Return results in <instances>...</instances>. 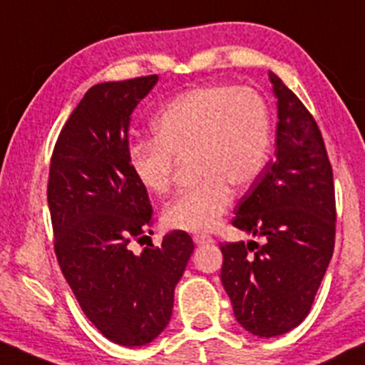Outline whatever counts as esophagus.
I'll return each mask as SVG.
<instances>
[{
	"label": "esophagus",
	"instance_id": "esophagus-1",
	"mask_svg": "<svg viewBox=\"0 0 365 365\" xmlns=\"http://www.w3.org/2000/svg\"><path fill=\"white\" fill-rule=\"evenodd\" d=\"M194 242H195V244H199V246H201V244H211V242H215V239L211 237V235L197 234V235H194Z\"/></svg>",
	"mask_w": 365,
	"mask_h": 365
}]
</instances>
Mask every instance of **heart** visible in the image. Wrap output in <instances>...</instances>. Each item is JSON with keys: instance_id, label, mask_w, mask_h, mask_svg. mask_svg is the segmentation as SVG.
<instances>
[{"instance_id": "b5f03b06", "label": "heart", "mask_w": 365, "mask_h": 365, "mask_svg": "<svg viewBox=\"0 0 365 365\" xmlns=\"http://www.w3.org/2000/svg\"><path fill=\"white\" fill-rule=\"evenodd\" d=\"M154 138L130 147V166L147 192L173 183L175 155L192 154L199 182L164 207L170 228L207 232L227 213L232 187L247 189L270 158L272 124L265 100L247 86L210 85L164 106L152 121Z\"/></svg>"}]
</instances>
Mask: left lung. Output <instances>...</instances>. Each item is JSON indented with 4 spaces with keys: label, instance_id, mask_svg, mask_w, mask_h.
I'll list each match as a JSON object with an SVG mask.
<instances>
[{
    "label": "left lung",
    "instance_id": "left-lung-1",
    "mask_svg": "<svg viewBox=\"0 0 365 365\" xmlns=\"http://www.w3.org/2000/svg\"><path fill=\"white\" fill-rule=\"evenodd\" d=\"M275 158L235 207L232 225L263 237L220 244L222 284L234 315L259 338L284 334L305 320L334 251L332 168L314 115L279 76Z\"/></svg>",
    "mask_w": 365,
    "mask_h": 365
}]
</instances>
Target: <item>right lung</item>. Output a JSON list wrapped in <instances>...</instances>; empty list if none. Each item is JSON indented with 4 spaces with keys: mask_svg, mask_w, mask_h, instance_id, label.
<instances>
[{
    "mask_svg": "<svg viewBox=\"0 0 365 365\" xmlns=\"http://www.w3.org/2000/svg\"><path fill=\"white\" fill-rule=\"evenodd\" d=\"M158 74L91 86L60 131L50 163L48 206L60 270L97 329L123 346L161 334L173 312L175 286L194 253L183 230L140 255L131 239L152 225L147 190L130 166L131 112Z\"/></svg>",
    "mask_w": 365,
    "mask_h": 365,
    "instance_id": "1",
    "label": "right lung"
}]
</instances>
